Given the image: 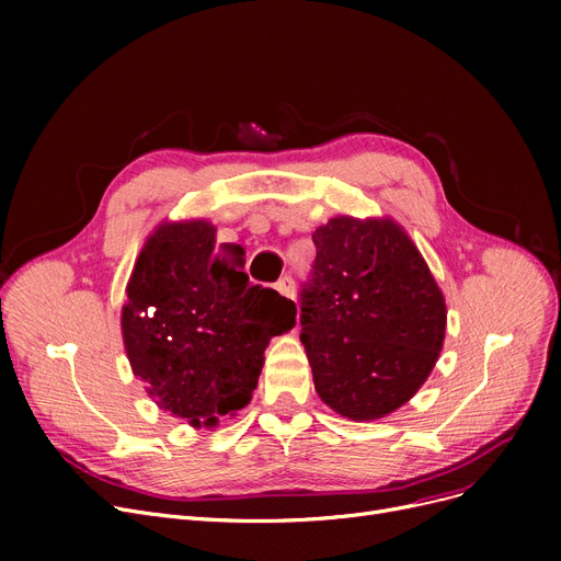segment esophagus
Masks as SVG:
<instances>
[{
  "label": "esophagus",
  "mask_w": 561,
  "mask_h": 561,
  "mask_svg": "<svg viewBox=\"0 0 561 561\" xmlns=\"http://www.w3.org/2000/svg\"><path fill=\"white\" fill-rule=\"evenodd\" d=\"M275 288L282 293L284 298H288V300H296V282H293L288 275H284V277L275 284Z\"/></svg>",
  "instance_id": "esophagus-1"
}]
</instances>
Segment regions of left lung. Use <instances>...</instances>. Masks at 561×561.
Here are the masks:
<instances>
[{"mask_svg":"<svg viewBox=\"0 0 561 561\" xmlns=\"http://www.w3.org/2000/svg\"><path fill=\"white\" fill-rule=\"evenodd\" d=\"M300 341L320 400L350 421L393 414L425 385L448 309L434 275L393 218L336 216L313 231Z\"/></svg>","mask_w":561,"mask_h":561,"instance_id":"left-lung-1","label":"left lung"}]
</instances>
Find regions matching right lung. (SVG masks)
I'll return each mask as SVG.
<instances>
[{
    "label": "right lung",
    "instance_id": "add662e5",
    "mask_svg": "<svg viewBox=\"0 0 561 561\" xmlns=\"http://www.w3.org/2000/svg\"><path fill=\"white\" fill-rule=\"evenodd\" d=\"M243 248L216 245L209 220L161 222L134 263L123 341L159 409L216 427L243 409L273 336L296 328V305L243 273Z\"/></svg>",
    "mask_w": 561,
    "mask_h": 561
}]
</instances>
